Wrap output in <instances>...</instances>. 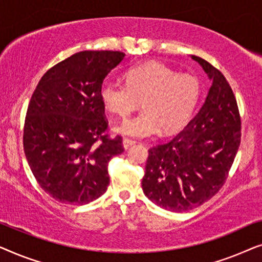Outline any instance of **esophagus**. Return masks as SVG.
Listing matches in <instances>:
<instances>
[{"label": "esophagus", "instance_id": "obj_1", "mask_svg": "<svg viewBox=\"0 0 262 262\" xmlns=\"http://www.w3.org/2000/svg\"><path fill=\"white\" fill-rule=\"evenodd\" d=\"M135 143L136 142L134 141V139H130V138H126V137L123 138V146H124L125 149H128V148H130V146L134 145Z\"/></svg>", "mask_w": 262, "mask_h": 262}]
</instances>
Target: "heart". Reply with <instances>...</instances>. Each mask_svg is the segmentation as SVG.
Here are the masks:
<instances>
[{
	"mask_svg": "<svg viewBox=\"0 0 262 262\" xmlns=\"http://www.w3.org/2000/svg\"><path fill=\"white\" fill-rule=\"evenodd\" d=\"M202 94V84L192 75H179L160 63L142 64L125 73V84L111 80L100 85L99 95L105 108L126 118L143 106V112L116 127L121 135L144 138L171 134L187 123Z\"/></svg>",
	"mask_w": 262,
	"mask_h": 262,
	"instance_id": "b5f03b06",
	"label": "heart"
}]
</instances>
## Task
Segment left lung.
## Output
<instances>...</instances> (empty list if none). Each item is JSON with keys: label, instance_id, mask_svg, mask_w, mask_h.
<instances>
[{"label": "left lung", "instance_id": "left-lung-1", "mask_svg": "<svg viewBox=\"0 0 262 262\" xmlns=\"http://www.w3.org/2000/svg\"><path fill=\"white\" fill-rule=\"evenodd\" d=\"M212 80L205 103L170 141L148 150L142 188L157 206L184 212L212 198L227 180L241 143L234 92L217 68L192 56Z\"/></svg>", "mask_w": 262, "mask_h": 262}]
</instances>
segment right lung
I'll return each mask as SVG.
<instances>
[{"mask_svg":"<svg viewBox=\"0 0 262 262\" xmlns=\"http://www.w3.org/2000/svg\"><path fill=\"white\" fill-rule=\"evenodd\" d=\"M125 56L82 51L42 75L27 107L24 150L35 180L57 202L84 205L110 184L108 162L124 151L111 138L100 85Z\"/></svg>","mask_w":262,"mask_h":262,"instance_id":"right-lung-1","label":"right lung"}]
</instances>
